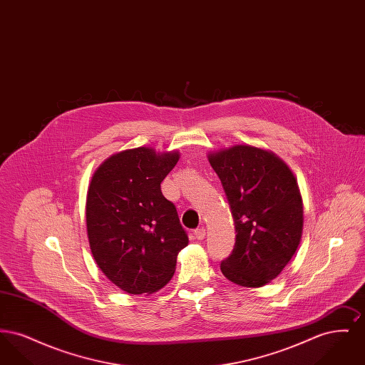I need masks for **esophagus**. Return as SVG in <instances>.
<instances>
[{
	"mask_svg": "<svg viewBox=\"0 0 365 365\" xmlns=\"http://www.w3.org/2000/svg\"><path fill=\"white\" fill-rule=\"evenodd\" d=\"M205 228L204 227H198L194 230V237L198 240V241H202L205 238Z\"/></svg>",
	"mask_w": 365,
	"mask_h": 365,
	"instance_id": "esophagus-1",
	"label": "esophagus"
}]
</instances>
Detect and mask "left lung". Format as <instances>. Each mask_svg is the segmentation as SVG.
Wrapping results in <instances>:
<instances>
[{
  "instance_id": "obj_1",
  "label": "left lung",
  "mask_w": 365,
  "mask_h": 365,
  "mask_svg": "<svg viewBox=\"0 0 365 365\" xmlns=\"http://www.w3.org/2000/svg\"><path fill=\"white\" fill-rule=\"evenodd\" d=\"M208 160L237 232L220 269L232 283L261 287L278 277L301 241L304 209L294 175L275 153L250 145L222 149Z\"/></svg>"
}]
</instances>
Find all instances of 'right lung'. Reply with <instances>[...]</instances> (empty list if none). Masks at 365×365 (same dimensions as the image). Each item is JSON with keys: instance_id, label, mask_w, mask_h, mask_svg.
<instances>
[{"instance_id": "add662e5", "label": "right lung", "mask_w": 365, "mask_h": 365, "mask_svg": "<svg viewBox=\"0 0 365 365\" xmlns=\"http://www.w3.org/2000/svg\"><path fill=\"white\" fill-rule=\"evenodd\" d=\"M178 152L123 150L93 175L86 200L87 237L93 257L112 283L128 294H152L174 277L178 253L189 237L161 182Z\"/></svg>"}]
</instances>
